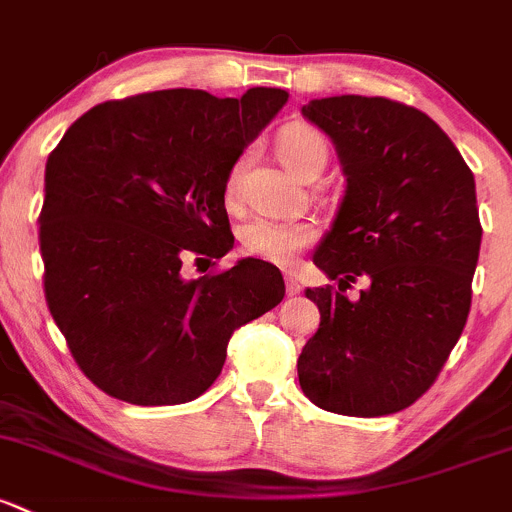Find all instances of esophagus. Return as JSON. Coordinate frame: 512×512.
Segmentation results:
<instances>
[{
    "label": "esophagus",
    "instance_id": "1",
    "mask_svg": "<svg viewBox=\"0 0 512 512\" xmlns=\"http://www.w3.org/2000/svg\"><path fill=\"white\" fill-rule=\"evenodd\" d=\"M284 284H287V297H297V294L301 292V284L297 282V277H294V274H287V277H284Z\"/></svg>",
    "mask_w": 512,
    "mask_h": 512
}]
</instances>
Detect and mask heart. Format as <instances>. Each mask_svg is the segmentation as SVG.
<instances>
[{
	"label": "heart",
	"mask_w": 512,
	"mask_h": 512,
	"mask_svg": "<svg viewBox=\"0 0 512 512\" xmlns=\"http://www.w3.org/2000/svg\"><path fill=\"white\" fill-rule=\"evenodd\" d=\"M277 154L289 171L304 179L309 174H321L328 154H331V147H328V139L316 127L304 125V122H292L277 134ZM238 181L240 166L235 164L225 176L223 186V196L228 201L238 196ZM316 238L319 235H316L314 225L297 223V220L252 218L250 223L240 228V245L247 255L282 267L292 265L299 252L314 245Z\"/></svg>",
	"instance_id": "b5f03b06"
}]
</instances>
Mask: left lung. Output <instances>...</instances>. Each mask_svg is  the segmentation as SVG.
Wrapping results in <instances>:
<instances>
[{
    "label": "left lung",
    "instance_id": "1",
    "mask_svg": "<svg viewBox=\"0 0 512 512\" xmlns=\"http://www.w3.org/2000/svg\"><path fill=\"white\" fill-rule=\"evenodd\" d=\"M301 112L333 139L348 186L314 252L338 289H306L321 324L299 385L326 412H400L434 385L469 319L483 233L473 174L417 107L338 95ZM360 276L369 287L351 302L342 292Z\"/></svg>",
    "mask_w": 512,
    "mask_h": 512
}]
</instances>
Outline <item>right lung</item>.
I'll list each match as a JSON object with an SVG mask.
<instances>
[{
    "mask_svg": "<svg viewBox=\"0 0 512 512\" xmlns=\"http://www.w3.org/2000/svg\"><path fill=\"white\" fill-rule=\"evenodd\" d=\"M287 98L174 88L107 100L48 154L43 292L78 368L110 397L196 400L223 370L235 328L284 299L282 272L255 257L198 279L181 265L233 247L225 176Z\"/></svg>",
    "mask_w": 512,
    "mask_h": 512,
    "instance_id": "right-lung-1",
    "label": "right lung"
}]
</instances>
